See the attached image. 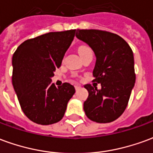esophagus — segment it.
<instances>
[{"mask_svg":"<svg viewBox=\"0 0 153 153\" xmlns=\"http://www.w3.org/2000/svg\"><path fill=\"white\" fill-rule=\"evenodd\" d=\"M74 88H75V90H79L80 88H81V86H80V85H79V84H76V85H75V86H74Z\"/></svg>","mask_w":153,"mask_h":153,"instance_id":"esophagus-1","label":"esophagus"}]
</instances>
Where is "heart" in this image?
I'll list each match as a JSON object with an SVG mask.
<instances>
[{
  "mask_svg": "<svg viewBox=\"0 0 153 153\" xmlns=\"http://www.w3.org/2000/svg\"><path fill=\"white\" fill-rule=\"evenodd\" d=\"M90 51H92L91 49L88 47H86V46H82V47H80L79 48V53L80 56L85 53H88V52H90Z\"/></svg>",
  "mask_w": 153,
  "mask_h": 153,
  "instance_id": "b5f03b06",
  "label": "heart"
}]
</instances>
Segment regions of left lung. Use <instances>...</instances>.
<instances>
[{"mask_svg": "<svg viewBox=\"0 0 153 153\" xmlns=\"http://www.w3.org/2000/svg\"><path fill=\"white\" fill-rule=\"evenodd\" d=\"M76 38L89 46L96 56L93 84L84 88L88 97L83 103L87 117L97 123H110L118 119L128 105L135 83L134 54L122 38L109 32L77 29Z\"/></svg>", "mask_w": 153, "mask_h": 153, "instance_id": "obj_1", "label": "left lung"}]
</instances>
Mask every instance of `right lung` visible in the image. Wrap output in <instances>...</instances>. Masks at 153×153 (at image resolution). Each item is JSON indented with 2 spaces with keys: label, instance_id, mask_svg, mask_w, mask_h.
I'll return each mask as SVG.
<instances>
[{
  "label": "right lung",
  "instance_id": "add662e5",
  "mask_svg": "<svg viewBox=\"0 0 153 153\" xmlns=\"http://www.w3.org/2000/svg\"><path fill=\"white\" fill-rule=\"evenodd\" d=\"M75 29L51 32L20 44L12 57V84L22 111L30 120L47 125L60 121L75 93L73 85L51 83L73 42Z\"/></svg>",
  "mask_w": 153,
  "mask_h": 153
}]
</instances>
